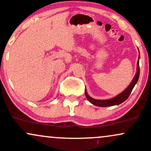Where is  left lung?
<instances>
[{
  "label": "left lung",
  "mask_w": 151,
  "mask_h": 151,
  "mask_svg": "<svg viewBox=\"0 0 151 151\" xmlns=\"http://www.w3.org/2000/svg\"><path fill=\"white\" fill-rule=\"evenodd\" d=\"M139 55L138 57V61L137 63V72H136L135 75H134V78L132 80L131 83L129 84V86L127 87L124 90L122 93L120 94L117 95L116 96H115L114 98H110V99L107 100H98V99H94L92 97H90L88 94V92L87 90L85 89V96H86L87 99L92 104L95 105L96 106H100V107H108V106H116L122 103H123L124 101H126L128 98V97L129 96L130 93H132V90L134 88V85L137 84V81H138L139 76Z\"/></svg>",
  "instance_id": "1"
}]
</instances>
